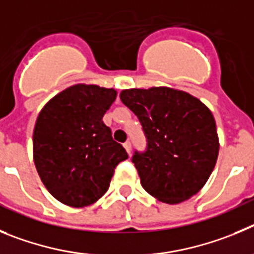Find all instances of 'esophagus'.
Here are the masks:
<instances>
[{
  "label": "esophagus",
  "mask_w": 254,
  "mask_h": 254,
  "mask_svg": "<svg viewBox=\"0 0 254 254\" xmlns=\"http://www.w3.org/2000/svg\"><path fill=\"white\" fill-rule=\"evenodd\" d=\"M124 148H125V149H127V152L129 153V154H130V153H131V143H130L129 140L125 141V143H124Z\"/></svg>",
  "instance_id": "esophagus-1"
}]
</instances>
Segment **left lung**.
Instances as JSON below:
<instances>
[{"instance_id":"8db88e82","label":"left lung","mask_w":254,"mask_h":254,"mask_svg":"<svg viewBox=\"0 0 254 254\" xmlns=\"http://www.w3.org/2000/svg\"><path fill=\"white\" fill-rule=\"evenodd\" d=\"M120 99L138 116L147 138L145 150H135L131 158L143 189L166 204L196 195L219 154L211 111L190 93L168 87L124 90Z\"/></svg>"}]
</instances>
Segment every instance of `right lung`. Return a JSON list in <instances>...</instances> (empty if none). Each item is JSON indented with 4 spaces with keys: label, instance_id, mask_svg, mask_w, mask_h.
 <instances>
[{
    "label": "right lung",
    "instance_id": "1",
    "mask_svg": "<svg viewBox=\"0 0 254 254\" xmlns=\"http://www.w3.org/2000/svg\"><path fill=\"white\" fill-rule=\"evenodd\" d=\"M114 88L74 84L50 100L36 119L34 163L40 180L62 204L83 207L105 195L116 166L127 158L102 118Z\"/></svg>",
    "mask_w": 254,
    "mask_h": 254
}]
</instances>
